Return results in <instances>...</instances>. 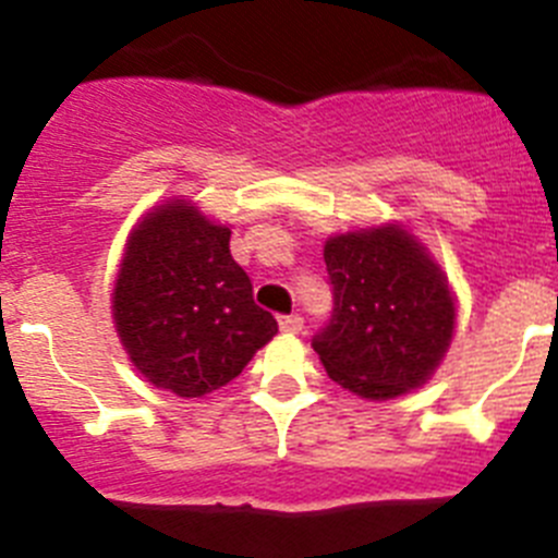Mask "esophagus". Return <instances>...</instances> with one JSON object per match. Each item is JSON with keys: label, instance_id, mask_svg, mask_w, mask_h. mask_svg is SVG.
I'll return each instance as SVG.
<instances>
[{"label": "esophagus", "instance_id": "esophagus-1", "mask_svg": "<svg viewBox=\"0 0 558 558\" xmlns=\"http://www.w3.org/2000/svg\"><path fill=\"white\" fill-rule=\"evenodd\" d=\"M302 327H304V318L299 313L282 315V318H279V329H282V332H288V335L302 332Z\"/></svg>", "mask_w": 558, "mask_h": 558}]
</instances>
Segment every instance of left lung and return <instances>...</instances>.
I'll list each match as a JSON object with an SVG mask.
<instances>
[{"label": "left lung", "instance_id": "obj_1", "mask_svg": "<svg viewBox=\"0 0 558 558\" xmlns=\"http://www.w3.org/2000/svg\"><path fill=\"white\" fill-rule=\"evenodd\" d=\"M332 318L313 349L340 388L393 399L418 388L452 340L456 304L430 256L408 231L383 226L324 245Z\"/></svg>", "mask_w": 558, "mask_h": 558}]
</instances>
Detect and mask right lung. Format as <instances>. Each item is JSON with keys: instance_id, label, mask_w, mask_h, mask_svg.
<instances>
[{"instance_id": "1", "label": "right lung", "mask_w": 558, "mask_h": 558, "mask_svg": "<svg viewBox=\"0 0 558 558\" xmlns=\"http://www.w3.org/2000/svg\"><path fill=\"white\" fill-rule=\"evenodd\" d=\"M229 236L195 206L172 201L128 240L113 322L133 366L156 388L204 397L231 383L279 329L254 304Z\"/></svg>"}]
</instances>
